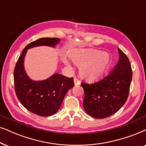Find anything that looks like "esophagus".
Instances as JSON below:
<instances>
[{
    "label": "esophagus",
    "instance_id": "esophagus-1",
    "mask_svg": "<svg viewBox=\"0 0 146 146\" xmlns=\"http://www.w3.org/2000/svg\"><path fill=\"white\" fill-rule=\"evenodd\" d=\"M74 83H75V85H80L81 82H80V81L78 80V79L75 78L74 79Z\"/></svg>",
    "mask_w": 146,
    "mask_h": 146
}]
</instances>
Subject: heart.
Listing matches in <instances>:
<instances>
[{"label": "heart", "instance_id": "b5f03b06", "mask_svg": "<svg viewBox=\"0 0 146 146\" xmlns=\"http://www.w3.org/2000/svg\"><path fill=\"white\" fill-rule=\"evenodd\" d=\"M70 57L73 63L79 66L81 77L88 80H96L104 76L112 62L110 53L96 48L73 50L70 54ZM63 63L68 69H72L67 58H63Z\"/></svg>", "mask_w": 146, "mask_h": 146}]
</instances>
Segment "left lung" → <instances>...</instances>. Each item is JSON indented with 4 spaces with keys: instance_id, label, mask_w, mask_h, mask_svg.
<instances>
[{
    "instance_id": "obj_1",
    "label": "left lung",
    "mask_w": 146,
    "mask_h": 146,
    "mask_svg": "<svg viewBox=\"0 0 146 146\" xmlns=\"http://www.w3.org/2000/svg\"><path fill=\"white\" fill-rule=\"evenodd\" d=\"M119 60L109 74L96 82L82 83L85 97L83 108L97 119L112 115L125 104L129 95L132 71L129 59L117 48Z\"/></svg>"
}]
</instances>
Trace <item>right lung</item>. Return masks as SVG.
<instances>
[{"mask_svg": "<svg viewBox=\"0 0 146 146\" xmlns=\"http://www.w3.org/2000/svg\"><path fill=\"white\" fill-rule=\"evenodd\" d=\"M59 38H40L25 46L19 57L14 71L15 92L21 104L36 115L50 116L58 111L68 91L74 87L73 78L59 73L46 79L33 80L27 74L24 62L27 50L40 46L55 48Z\"/></svg>", "mask_w": 146, "mask_h": 146, "instance_id": "1", "label": "right lung"}]
</instances>
